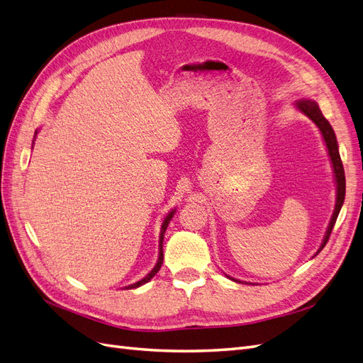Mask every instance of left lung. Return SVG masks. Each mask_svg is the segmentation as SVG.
Wrapping results in <instances>:
<instances>
[{
  "instance_id": "8db88e82",
  "label": "left lung",
  "mask_w": 363,
  "mask_h": 363,
  "mask_svg": "<svg viewBox=\"0 0 363 363\" xmlns=\"http://www.w3.org/2000/svg\"><path fill=\"white\" fill-rule=\"evenodd\" d=\"M296 107H298L304 115L309 116L313 121V123L318 125V128H320L325 145H327V150H328V155H330V159H332V163H333V171H335V177H336V184H337L336 207H335V212L332 215L330 224H328V228H327V233L324 236L323 244H321L320 250H318V252H320L325 247V244L328 242V238H330V235H332V230L335 227L337 215L340 212V207H342V204H344V199H345V172H344V167H342V160H340V156H339L335 131H333L330 123H328V121L324 118L323 112L320 111V107H318V104L315 101H311V100H301V101L296 103Z\"/></svg>"
}]
</instances>
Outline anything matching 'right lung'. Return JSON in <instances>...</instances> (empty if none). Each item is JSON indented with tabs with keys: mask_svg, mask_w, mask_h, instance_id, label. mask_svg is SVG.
<instances>
[{
	"mask_svg": "<svg viewBox=\"0 0 363 363\" xmlns=\"http://www.w3.org/2000/svg\"><path fill=\"white\" fill-rule=\"evenodd\" d=\"M174 216V212H171L167 218H164V221H163V224H162V230H160V239H159V260H157V263H156V267L151 269V272L150 274H147V277H144L140 281H136V283H133V284H130V286L127 288V289H133V288H139V286H142V284L144 283H147L148 280H151L152 277L156 276V274L159 272V269H160V267H162V262H163V235H164V230H167V227H168V224H169V221H171V218Z\"/></svg>",
	"mask_w": 363,
	"mask_h": 363,
	"instance_id": "add662e5",
	"label": "right lung"
}]
</instances>
